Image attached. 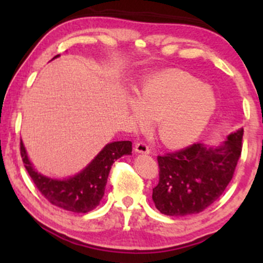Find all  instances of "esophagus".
Here are the masks:
<instances>
[{"label":"esophagus","instance_id":"1","mask_svg":"<svg viewBox=\"0 0 263 263\" xmlns=\"http://www.w3.org/2000/svg\"><path fill=\"white\" fill-rule=\"evenodd\" d=\"M135 151L137 153H144V155H148V153L151 152L149 147L147 146L144 142H137V143L135 144Z\"/></svg>","mask_w":263,"mask_h":263}]
</instances>
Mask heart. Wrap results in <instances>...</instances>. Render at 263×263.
Segmentation results:
<instances>
[{
    "label": "heart",
    "mask_w": 263,
    "mask_h": 263,
    "mask_svg": "<svg viewBox=\"0 0 263 263\" xmlns=\"http://www.w3.org/2000/svg\"><path fill=\"white\" fill-rule=\"evenodd\" d=\"M136 100L128 99L136 125L143 128L155 121L157 136L168 147L197 140L216 107L213 90L183 71L151 78L136 90Z\"/></svg>",
    "instance_id": "1"
}]
</instances>
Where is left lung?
I'll return each mask as SVG.
<instances>
[{
    "label": "left lung",
    "mask_w": 263,
    "mask_h": 263,
    "mask_svg": "<svg viewBox=\"0 0 263 263\" xmlns=\"http://www.w3.org/2000/svg\"><path fill=\"white\" fill-rule=\"evenodd\" d=\"M242 136L240 128L218 147L194 143L157 157L159 182L152 194L157 209L170 216L192 215L218 200L234 176Z\"/></svg>",
    "instance_id": "obj_1"
}]
</instances>
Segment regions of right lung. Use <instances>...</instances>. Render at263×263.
Instances as JSON below:
<instances>
[{
    "instance_id": "obj_1",
    "label": "right lung",
    "mask_w": 263,
    "mask_h": 263,
    "mask_svg": "<svg viewBox=\"0 0 263 263\" xmlns=\"http://www.w3.org/2000/svg\"><path fill=\"white\" fill-rule=\"evenodd\" d=\"M55 55L53 59L58 58ZM131 141L107 143L83 171L65 179H53L38 173L27 156L25 144L21 141V156L25 167L42 195L49 203L73 213H89L100 204L105 194L108 173L116 159L131 155Z\"/></svg>"
}]
</instances>
